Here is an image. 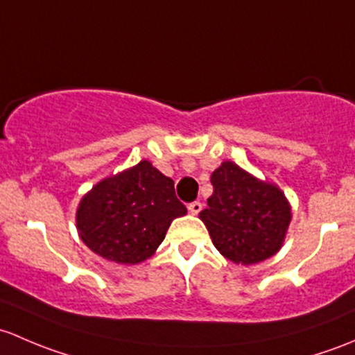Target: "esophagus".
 <instances>
[{
  "instance_id": "obj_1",
  "label": "esophagus",
  "mask_w": 355,
  "mask_h": 355,
  "mask_svg": "<svg viewBox=\"0 0 355 355\" xmlns=\"http://www.w3.org/2000/svg\"><path fill=\"white\" fill-rule=\"evenodd\" d=\"M202 208H203V205L200 202H193V203L188 205V210H189V214H191V215H198L200 211H202Z\"/></svg>"
}]
</instances>
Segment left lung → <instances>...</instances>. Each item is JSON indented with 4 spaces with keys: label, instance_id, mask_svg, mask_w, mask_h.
<instances>
[{
    "label": "left lung",
    "instance_id": "8db88e82",
    "mask_svg": "<svg viewBox=\"0 0 355 355\" xmlns=\"http://www.w3.org/2000/svg\"><path fill=\"white\" fill-rule=\"evenodd\" d=\"M211 184L214 193L200 218L222 257L237 265H254L279 253L292 220L282 189L231 160L211 173Z\"/></svg>",
    "mask_w": 355,
    "mask_h": 355
}]
</instances>
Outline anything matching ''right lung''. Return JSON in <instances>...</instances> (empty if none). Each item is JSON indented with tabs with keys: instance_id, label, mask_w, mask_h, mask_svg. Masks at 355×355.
<instances>
[{
	"instance_id": "1",
	"label": "right lung",
	"mask_w": 355,
	"mask_h": 355,
	"mask_svg": "<svg viewBox=\"0 0 355 355\" xmlns=\"http://www.w3.org/2000/svg\"><path fill=\"white\" fill-rule=\"evenodd\" d=\"M186 211L173 179L141 160L85 193L75 220L90 251L107 261L137 265L155 253L171 222Z\"/></svg>"
}]
</instances>
